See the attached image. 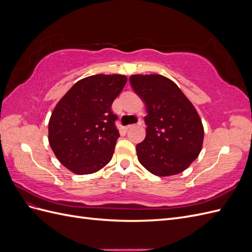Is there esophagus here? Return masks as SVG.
<instances>
[{"label": "esophagus", "mask_w": 252, "mask_h": 252, "mask_svg": "<svg viewBox=\"0 0 252 252\" xmlns=\"http://www.w3.org/2000/svg\"><path fill=\"white\" fill-rule=\"evenodd\" d=\"M142 124V122H141V120H139V123L138 124H131V125H127L125 128L127 129V130H128V129H130L131 127H133V126H135V125H141Z\"/></svg>", "instance_id": "esophagus-1"}]
</instances>
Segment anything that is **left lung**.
I'll list each match as a JSON object with an SVG mask.
<instances>
[{"mask_svg":"<svg viewBox=\"0 0 252 252\" xmlns=\"http://www.w3.org/2000/svg\"><path fill=\"white\" fill-rule=\"evenodd\" d=\"M130 84L146 104L145 140L136 145L139 162L152 174L170 177L186 170L203 147L204 127L192 103L161 74H132Z\"/></svg>","mask_w":252,"mask_h":252,"instance_id":"8db88e82","label":"left lung"}]
</instances>
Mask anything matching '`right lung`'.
Returning <instances> with one entry per match:
<instances>
[{
    "label": "right lung",
    "instance_id": "add662e5",
    "mask_svg": "<svg viewBox=\"0 0 252 252\" xmlns=\"http://www.w3.org/2000/svg\"><path fill=\"white\" fill-rule=\"evenodd\" d=\"M123 74H94L78 81L61 98L48 123L49 145L59 161L77 174L102 169L120 133L111 105L123 90Z\"/></svg>",
    "mask_w": 252,
    "mask_h": 252
}]
</instances>
